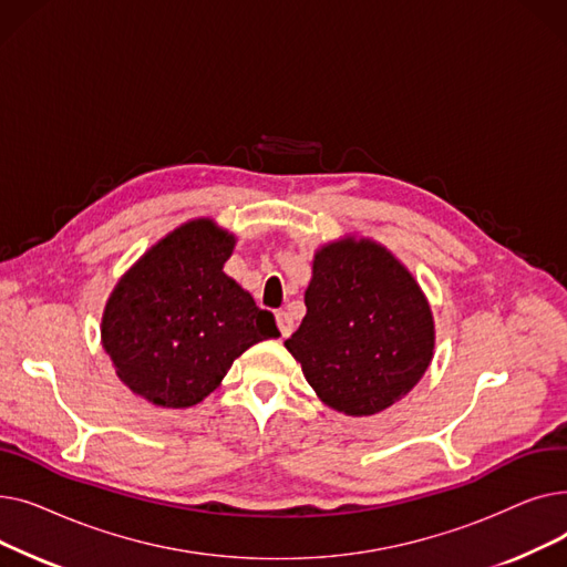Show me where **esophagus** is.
Segmentation results:
<instances>
[{"instance_id": "34e87169", "label": "esophagus", "mask_w": 567, "mask_h": 567, "mask_svg": "<svg viewBox=\"0 0 567 567\" xmlns=\"http://www.w3.org/2000/svg\"><path fill=\"white\" fill-rule=\"evenodd\" d=\"M276 321H278V329H280L282 338H289V336H291V331H293V321H291V317H289L285 310H278V312H276Z\"/></svg>"}]
</instances>
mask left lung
Masks as SVG:
<instances>
[{"instance_id":"8db88e82","label":"left lung","mask_w":567,"mask_h":567,"mask_svg":"<svg viewBox=\"0 0 567 567\" xmlns=\"http://www.w3.org/2000/svg\"><path fill=\"white\" fill-rule=\"evenodd\" d=\"M306 317L285 347L323 404L372 415L402 400L432 363L423 289L370 238L326 244L312 261Z\"/></svg>"}]
</instances>
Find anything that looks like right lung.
<instances>
[{
  "mask_svg": "<svg viewBox=\"0 0 567 567\" xmlns=\"http://www.w3.org/2000/svg\"><path fill=\"white\" fill-rule=\"evenodd\" d=\"M236 238L212 218L169 231L110 293L101 340L116 377L156 406L214 393L248 347L278 338L274 315L225 276Z\"/></svg>",
  "mask_w": 567,
  "mask_h": 567,
  "instance_id": "obj_1",
  "label": "right lung"
}]
</instances>
